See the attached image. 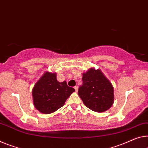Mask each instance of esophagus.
<instances>
[{
  "label": "esophagus",
  "mask_w": 148,
  "mask_h": 148,
  "mask_svg": "<svg viewBox=\"0 0 148 148\" xmlns=\"http://www.w3.org/2000/svg\"><path fill=\"white\" fill-rule=\"evenodd\" d=\"M74 88H75V92L78 91V87H77V86H75V87H74Z\"/></svg>",
  "instance_id": "esophagus-1"
}]
</instances>
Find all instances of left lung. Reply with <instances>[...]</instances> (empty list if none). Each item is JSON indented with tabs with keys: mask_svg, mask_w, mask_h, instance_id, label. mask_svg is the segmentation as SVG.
I'll return each mask as SVG.
<instances>
[{
	"mask_svg": "<svg viewBox=\"0 0 148 148\" xmlns=\"http://www.w3.org/2000/svg\"><path fill=\"white\" fill-rule=\"evenodd\" d=\"M82 81L83 85L79 88L78 95L87 108L103 112L112 106L114 88L101 70L90 68L83 74Z\"/></svg>",
	"mask_w": 148,
	"mask_h": 148,
	"instance_id": "8db88e82",
	"label": "left lung"
}]
</instances>
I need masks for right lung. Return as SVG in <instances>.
I'll return each mask as SVG.
<instances>
[{
  "instance_id": "obj_1",
  "label": "right lung",
  "mask_w": 148,
  "mask_h": 148,
  "mask_svg": "<svg viewBox=\"0 0 148 148\" xmlns=\"http://www.w3.org/2000/svg\"><path fill=\"white\" fill-rule=\"evenodd\" d=\"M74 91L65 81H57L56 73L45 72L33 88L34 104L40 112L50 114L63 106Z\"/></svg>"
}]
</instances>
